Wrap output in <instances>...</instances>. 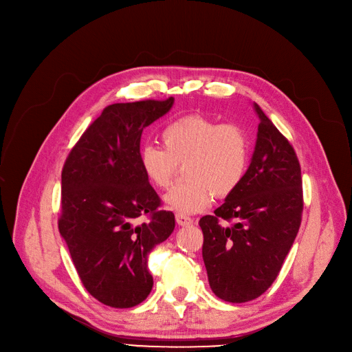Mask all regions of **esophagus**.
<instances>
[{"label": "esophagus", "instance_id": "esophagus-1", "mask_svg": "<svg viewBox=\"0 0 352 352\" xmlns=\"http://www.w3.org/2000/svg\"><path fill=\"white\" fill-rule=\"evenodd\" d=\"M175 221H177V224L181 226V227H188V226L192 224V218L186 217V215H182V214H177L175 215Z\"/></svg>", "mask_w": 352, "mask_h": 352}]
</instances>
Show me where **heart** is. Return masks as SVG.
Wrapping results in <instances>:
<instances>
[{"mask_svg":"<svg viewBox=\"0 0 352 352\" xmlns=\"http://www.w3.org/2000/svg\"><path fill=\"white\" fill-rule=\"evenodd\" d=\"M162 146L144 145L140 151L142 173L158 188H168L186 164L188 181L174 186L164 201L179 214H195L206 210L212 197L226 198L241 184L250 155L244 129L236 124L217 121L192 114L178 118L161 133Z\"/></svg>","mask_w":352,"mask_h":352,"instance_id":"obj_1","label":"heart"}]
</instances>
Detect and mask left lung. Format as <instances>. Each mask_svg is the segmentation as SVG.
Listing matches in <instances>:
<instances>
[{"instance_id": "8db88e82", "label": "left lung", "mask_w": 352, "mask_h": 352, "mask_svg": "<svg viewBox=\"0 0 352 352\" xmlns=\"http://www.w3.org/2000/svg\"><path fill=\"white\" fill-rule=\"evenodd\" d=\"M254 109L260 124L248 170L224 204L199 219L210 287L227 302L255 300L271 287L298 234L304 207L297 154L260 105L254 102Z\"/></svg>"}]
</instances>
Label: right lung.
Returning <instances> with one entry per match:
<instances>
[{"label":"right lung","instance_id":"obj_1","mask_svg":"<svg viewBox=\"0 0 352 352\" xmlns=\"http://www.w3.org/2000/svg\"><path fill=\"white\" fill-rule=\"evenodd\" d=\"M173 104L170 97L108 105L64 164L58 230L81 283L108 307L131 308L148 297V254L175 227L140 164L144 128Z\"/></svg>","mask_w":352,"mask_h":352}]
</instances>
